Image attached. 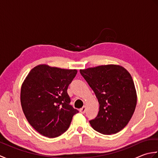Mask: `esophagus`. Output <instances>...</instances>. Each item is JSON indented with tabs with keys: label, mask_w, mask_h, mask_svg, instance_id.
I'll return each mask as SVG.
<instances>
[{
	"label": "esophagus",
	"mask_w": 158,
	"mask_h": 158,
	"mask_svg": "<svg viewBox=\"0 0 158 158\" xmlns=\"http://www.w3.org/2000/svg\"><path fill=\"white\" fill-rule=\"evenodd\" d=\"M85 110H86V107L85 106H83L81 109H80V110H79V111L81 112V113H85Z\"/></svg>",
	"instance_id": "34e87169"
}]
</instances>
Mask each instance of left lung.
I'll return each instance as SVG.
<instances>
[{
  "mask_svg": "<svg viewBox=\"0 0 158 158\" xmlns=\"http://www.w3.org/2000/svg\"><path fill=\"white\" fill-rule=\"evenodd\" d=\"M94 92L99 112L91 126L103 135L117 133L126 127L135 112L137 95L130 74L123 66L102 65L80 70Z\"/></svg>",
  "mask_w": 158,
  "mask_h": 158,
  "instance_id": "1",
  "label": "left lung"
}]
</instances>
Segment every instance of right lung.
I'll return each instance as SVG.
<instances>
[{
    "label": "right lung",
    "mask_w": 158,
    "mask_h": 158,
    "mask_svg": "<svg viewBox=\"0 0 158 158\" xmlns=\"http://www.w3.org/2000/svg\"><path fill=\"white\" fill-rule=\"evenodd\" d=\"M77 73L40 64L23 81L20 93L23 112L29 123L43 136L55 138L67 130L78 110L69 105L67 89Z\"/></svg>",
    "instance_id": "obj_1"
}]
</instances>
